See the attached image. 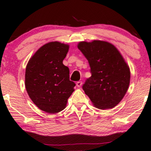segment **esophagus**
<instances>
[{
	"mask_svg": "<svg viewBox=\"0 0 151 151\" xmlns=\"http://www.w3.org/2000/svg\"><path fill=\"white\" fill-rule=\"evenodd\" d=\"M82 82H81V81H79V82H78L77 83H76V85H77L78 87H80L81 86H82Z\"/></svg>",
	"mask_w": 151,
	"mask_h": 151,
	"instance_id": "34e87169",
	"label": "esophagus"
}]
</instances>
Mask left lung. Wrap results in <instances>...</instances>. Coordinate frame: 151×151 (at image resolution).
<instances>
[{
  "mask_svg": "<svg viewBox=\"0 0 151 151\" xmlns=\"http://www.w3.org/2000/svg\"><path fill=\"white\" fill-rule=\"evenodd\" d=\"M78 47L88 60L91 76L82 86L97 108L110 109L119 104L130 82L129 67L114 45L104 41H81Z\"/></svg>",
  "mask_w": 151,
  "mask_h": 151,
  "instance_id": "left-lung-1",
  "label": "left lung"
}]
</instances>
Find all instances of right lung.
I'll return each instance as SVG.
<instances>
[{
	"label": "right lung",
	"mask_w": 151,
	"mask_h": 151,
	"mask_svg": "<svg viewBox=\"0 0 151 151\" xmlns=\"http://www.w3.org/2000/svg\"><path fill=\"white\" fill-rule=\"evenodd\" d=\"M69 45L52 41L41 46L30 58L25 72V86L40 110L55 114L64 110L76 84L63 65Z\"/></svg>",
	"instance_id": "1"
}]
</instances>
